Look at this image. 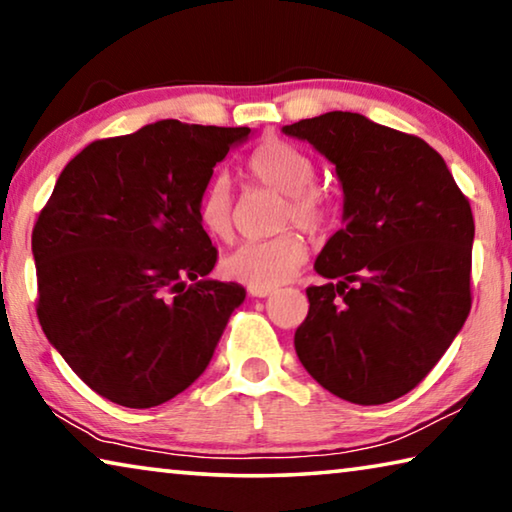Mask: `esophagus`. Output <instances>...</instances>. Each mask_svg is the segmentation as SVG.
<instances>
[{"label":"esophagus","mask_w":512,"mask_h":512,"mask_svg":"<svg viewBox=\"0 0 512 512\" xmlns=\"http://www.w3.org/2000/svg\"><path fill=\"white\" fill-rule=\"evenodd\" d=\"M248 293H250V296H253V298H266V296H271V289H248Z\"/></svg>","instance_id":"esophagus-1"}]
</instances>
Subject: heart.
<instances>
[{
    "mask_svg": "<svg viewBox=\"0 0 512 512\" xmlns=\"http://www.w3.org/2000/svg\"><path fill=\"white\" fill-rule=\"evenodd\" d=\"M246 169L250 178L284 194L280 210V228L300 225L307 232H320L332 216V194L316 183V162L307 151L280 137H268L248 155ZM198 225L207 237L228 241L235 235V198L230 180L214 176L203 187L196 205ZM309 257L307 239L298 230L250 241L223 257L221 271L232 282L248 289H275L289 282Z\"/></svg>",
    "mask_w": 512,
    "mask_h": 512,
    "instance_id": "heart-1",
    "label": "heart"
}]
</instances>
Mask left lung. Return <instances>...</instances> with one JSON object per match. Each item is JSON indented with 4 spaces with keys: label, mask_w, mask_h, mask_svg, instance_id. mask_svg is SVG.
Masks as SVG:
<instances>
[{
    "label": "left lung",
    "mask_w": 512,
    "mask_h": 512,
    "mask_svg": "<svg viewBox=\"0 0 512 512\" xmlns=\"http://www.w3.org/2000/svg\"><path fill=\"white\" fill-rule=\"evenodd\" d=\"M336 167L345 225L316 259L296 352L320 386L352 404L413 391L461 332L472 307L470 201L420 137L357 112L282 128Z\"/></svg>",
    "instance_id": "left-lung-1"
}]
</instances>
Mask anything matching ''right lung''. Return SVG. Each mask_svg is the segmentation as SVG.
I'll use <instances>...</instances> for the list:
<instances>
[{
	"label": "right lung",
	"instance_id": "obj_1",
	"mask_svg": "<svg viewBox=\"0 0 512 512\" xmlns=\"http://www.w3.org/2000/svg\"><path fill=\"white\" fill-rule=\"evenodd\" d=\"M250 128L155 121L69 160L33 225L38 320L94 393L151 409L203 375L235 282L210 280L216 248L196 205Z\"/></svg>",
	"mask_w": 512,
	"mask_h": 512
}]
</instances>
